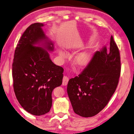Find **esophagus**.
Masks as SVG:
<instances>
[{
	"mask_svg": "<svg viewBox=\"0 0 134 134\" xmlns=\"http://www.w3.org/2000/svg\"><path fill=\"white\" fill-rule=\"evenodd\" d=\"M68 78L67 76H64L63 78V81H62V85L63 86H66L68 83Z\"/></svg>",
	"mask_w": 134,
	"mask_h": 134,
	"instance_id": "34e87169",
	"label": "esophagus"
}]
</instances>
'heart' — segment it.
Masks as SVG:
<instances>
[{
    "instance_id": "1",
    "label": "heart",
    "mask_w": 134,
    "mask_h": 134,
    "mask_svg": "<svg viewBox=\"0 0 134 134\" xmlns=\"http://www.w3.org/2000/svg\"><path fill=\"white\" fill-rule=\"evenodd\" d=\"M60 55H61L62 57H64V54L62 52H60ZM90 59V58L88 54L85 53L81 54L77 57L76 59V63L80 66H86V64H87L89 62Z\"/></svg>"
}]
</instances>
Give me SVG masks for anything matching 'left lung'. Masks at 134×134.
<instances>
[{"mask_svg": "<svg viewBox=\"0 0 134 134\" xmlns=\"http://www.w3.org/2000/svg\"><path fill=\"white\" fill-rule=\"evenodd\" d=\"M120 72L119 50L111 36L109 51L104 46L96 52L83 71L68 81L67 91L75 113L89 118L104 109L117 88Z\"/></svg>", "mask_w": 134, "mask_h": 134, "instance_id": "1", "label": "left lung"}]
</instances>
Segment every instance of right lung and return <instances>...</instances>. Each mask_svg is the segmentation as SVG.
Wrapping results in <instances>:
<instances>
[{"mask_svg":"<svg viewBox=\"0 0 134 134\" xmlns=\"http://www.w3.org/2000/svg\"><path fill=\"white\" fill-rule=\"evenodd\" d=\"M36 23L26 29L15 50L12 64L13 88L16 97L23 109L33 115L48 113L52 93L62 83L63 68L51 61L47 51H53V43ZM42 43L44 47H36Z\"/></svg>","mask_w":134,"mask_h":134,"instance_id":"add662e5","label":"right lung"}]
</instances>
